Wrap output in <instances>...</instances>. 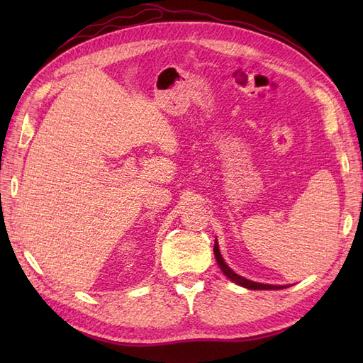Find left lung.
Wrapping results in <instances>:
<instances>
[{
	"mask_svg": "<svg viewBox=\"0 0 363 363\" xmlns=\"http://www.w3.org/2000/svg\"><path fill=\"white\" fill-rule=\"evenodd\" d=\"M213 252H215V259H216V263L218 267L221 268L224 276L232 280L233 283L239 284V286L242 288H247V289H255V291H274V289H284V288H289V284H268V283H257V281H252V280H248L242 276H239V274H236L232 268H230L225 260L223 259V255L221 251H219V245H218V240L215 239V247H213Z\"/></svg>",
	"mask_w": 363,
	"mask_h": 363,
	"instance_id": "1",
	"label": "left lung"
}]
</instances>
